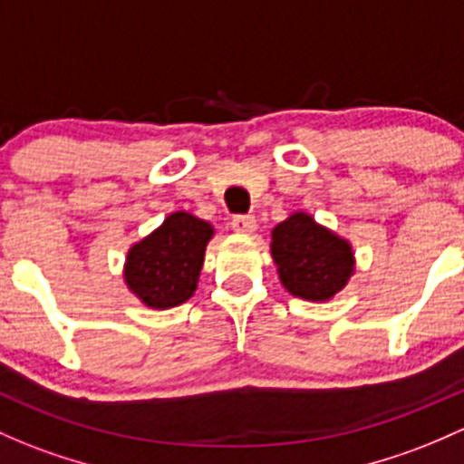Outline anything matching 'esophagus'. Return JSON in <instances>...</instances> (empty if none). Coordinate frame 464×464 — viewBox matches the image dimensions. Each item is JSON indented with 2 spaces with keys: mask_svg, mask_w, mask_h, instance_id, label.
I'll use <instances>...</instances> for the list:
<instances>
[{
  "mask_svg": "<svg viewBox=\"0 0 464 464\" xmlns=\"http://www.w3.org/2000/svg\"><path fill=\"white\" fill-rule=\"evenodd\" d=\"M231 227H233V231H236V233H245V236H248V233L256 231L257 222H256V218H253V216H237V218H233Z\"/></svg>",
  "mask_w": 464,
  "mask_h": 464,
  "instance_id": "34e87169",
  "label": "esophagus"
}]
</instances>
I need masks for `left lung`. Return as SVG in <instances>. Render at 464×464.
I'll use <instances>...</instances> for the list:
<instances>
[{"mask_svg": "<svg viewBox=\"0 0 464 464\" xmlns=\"http://www.w3.org/2000/svg\"><path fill=\"white\" fill-rule=\"evenodd\" d=\"M271 257L282 286L309 302H326L355 271L353 246L309 213L295 211L271 231Z\"/></svg>", "mask_w": 464, "mask_h": 464, "instance_id": "left-lung-1", "label": "left lung"}]
</instances>
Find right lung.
I'll list each match as a JSON object with an SVG mask.
<instances>
[{
  "label": "right lung",
  "mask_w": 464,
  "mask_h": 464,
  "mask_svg": "<svg viewBox=\"0 0 464 464\" xmlns=\"http://www.w3.org/2000/svg\"><path fill=\"white\" fill-rule=\"evenodd\" d=\"M216 228L187 211H175L129 248L124 282L150 309H173L195 294L204 251Z\"/></svg>",
  "instance_id": "add662e5"
}]
</instances>
